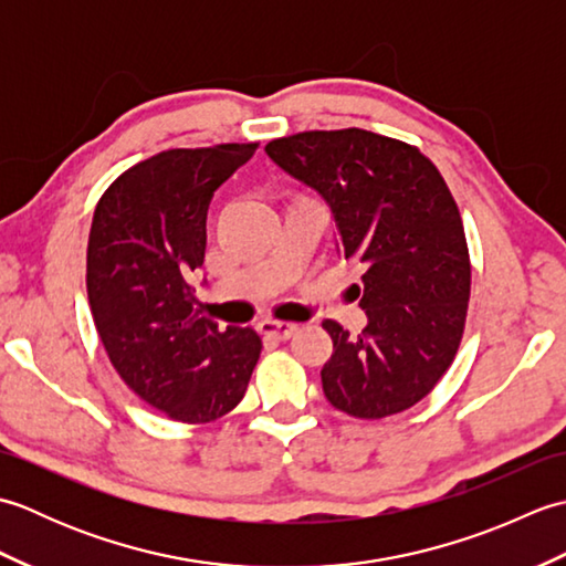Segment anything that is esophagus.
Returning <instances> with one entry per match:
<instances>
[{"instance_id":"esophagus-1","label":"esophagus","mask_w":566,"mask_h":566,"mask_svg":"<svg viewBox=\"0 0 566 566\" xmlns=\"http://www.w3.org/2000/svg\"><path fill=\"white\" fill-rule=\"evenodd\" d=\"M260 331L264 335H270V338L286 340V338H292V335L298 331V326H296V323H290V321L264 318V321H260Z\"/></svg>"}]
</instances>
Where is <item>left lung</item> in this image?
Returning <instances> with one entry per match:
<instances>
[{"mask_svg": "<svg viewBox=\"0 0 566 566\" xmlns=\"http://www.w3.org/2000/svg\"><path fill=\"white\" fill-rule=\"evenodd\" d=\"M264 153L328 203L338 255L365 268V331L323 321V394L355 418L406 411L448 371L464 331L472 270L448 185L418 148L363 128L306 130Z\"/></svg>", "mask_w": 566, "mask_h": 566, "instance_id": "obj_1", "label": "left lung"}]
</instances>
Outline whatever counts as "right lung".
I'll return each mask as SVG.
<instances>
[{
    "instance_id": "right-lung-1",
    "label": "right lung",
    "mask_w": 566,
    "mask_h": 566,
    "mask_svg": "<svg viewBox=\"0 0 566 566\" xmlns=\"http://www.w3.org/2000/svg\"><path fill=\"white\" fill-rule=\"evenodd\" d=\"M258 143L165 150L130 167L94 209L87 294L114 369L143 401L209 423L245 396L262 350L252 328L203 318L189 276L203 264L213 191Z\"/></svg>"
}]
</instances>
